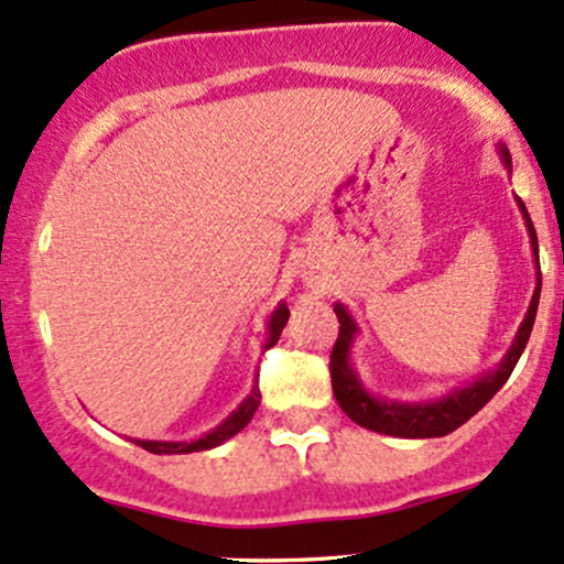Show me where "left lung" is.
I'll use <instances>...</instances> for the list:
<instances>
[{"label":"left lung","mask_w":564,"mask_h":564,"mask_svg":"<svg viewBox=\"0 0 564 564\" xmlns=\"http://www.w3.org/2000/svg\"><path fill=\"white\" fill-rule=\"evenodd\" d=\"M502 159H506L508 166H511V155H508L506 150H502ZM519 207L524 212L527 228H530V236H532V252H535L538 258L535 228H532V220L530 215H527L522 202H519ZM538 271H541V263H538ZM538 301H541V274H538V288H535V295H532L530 312H527L522 328L517 333V341H513L511 352L506 355V360L500 362L498 371L478 379L476 384L452 392V395H446L444 401L427 403V405H403V403L377 401V398H371L366 390H362L360 381H357L355 371L349 368V360H347L349 344H352V336H355V323L347 314V308L336 306L333 312H336L338 317V338L330 349L333 395H336V401L341 405L344 414L366 430L398 435V438H441V435L452 433V430L465 425L478 409H484V405L492 401L495 392H498L508 381V377H511L519 357L524 352L527 341H530L532 325H535Z\"/></svg>","instance_id":"8db88e82"}]
</instances>
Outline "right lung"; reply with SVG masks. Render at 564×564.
Wrapping results in <instances>:
<instances>
[{"mask_svg": "<svg viewBox=\"0 0 564 564\" xmlns=\"http://www.w3.org/2000/svg\"><path fill=\"white\" fill-rule=\"evenodd\" d=\"M288 306H280L274 314H271L269 319V341H265V349L274 347L276 341H280V333L284 328V323H288ZM260 405V387H252V395L247 398L245 403L239 405V409L234 411L231 416H228L226 422H223L220 427L212 430L209 435H204V438L198 441H191V444H183V441H137V446H142V449L153 452V454H187V452H204V449H212V446L223 444L226 438H231V435L239 433L241 427L247 425V422L252 420V414H256V409Z\"/></svg>", "mask_w": 564, "mask_h": 564, "instance_id": "1", "label": "right lung"}]
</instances>
